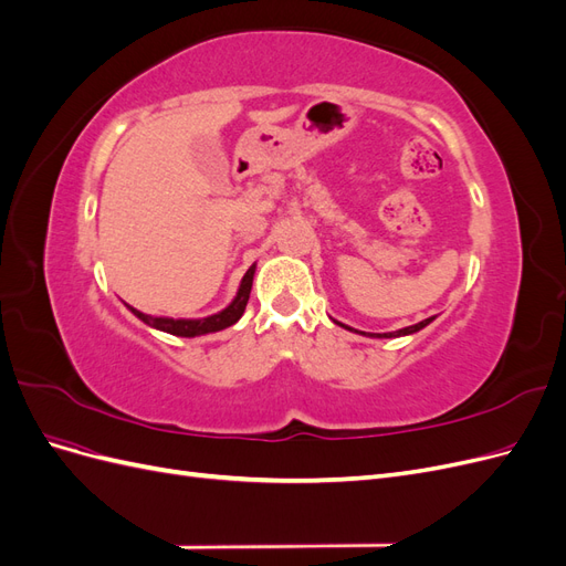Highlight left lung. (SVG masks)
<instances>
[{
	"label": "left lung",
	"mask_w": 566,
	"mask_h": 566,
	"mask_svg": "<svg viewBox=\"0 0 566 566\" xmlns=\"http://www.w3.org/2000/svg\"><path fill=\"white\" fill-rule=\"evenodd\" d=\"M434 321V316H430V318H424V321H420V323H416V325H408V328H403V331H397V333H385V335H378V337H391V335H410V333H418V331H422L427 323H432Z\"/></svg>",
	"instance_id": "1"
}]
</instances>
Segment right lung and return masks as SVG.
Listing matches in <instances>:
<instances>
[{
	"label": "right lung",
	"mask_w": 566,
	"mask_h": 566,
	"mask_svg": "<svg viewBox=\"0 0 566 566\" xmlns=\"http://www.w3.org/2000/svg\"><path fill=\"white\" fill-rule=\"evenodd\" d=\"M252 276H254V266L248 269V273L243 276V283H241V290H238L235 300L227 306L224 312H219L214 316H208V318H196V321H175V318H158V316H148V314H142L136 310H129L139 316L144 323L153 325V328L158 331H165L169 335H179V337H196V335H205V333H217V331H224L229 328V325H233L238 318L243 316L245 306H248V300H250V290H252Z\"/></svg>",
	"instance_id": "add662e5"
}]
</instances>
